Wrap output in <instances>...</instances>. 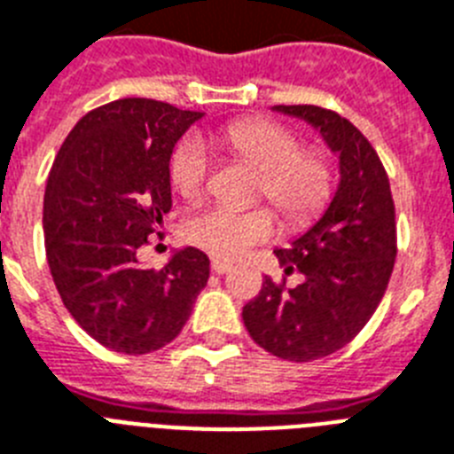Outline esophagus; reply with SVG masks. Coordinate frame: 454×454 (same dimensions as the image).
<instances>
[{"mask_svg":"<svg viewBox=\"0 0 454 454\" xmlns=\"http://www.w3.org/2000/svg\"><path fill=\"white\" fill-rule=\"evenodd\" d=\"M231 268H233V265H231L228 261H219V258H216V261H212V272H216V274H226Z\"/></svg>","mask_w":454,"mask_h":454,"instance_id":"esophagus-1","label":"esophagus"}]
</instances>
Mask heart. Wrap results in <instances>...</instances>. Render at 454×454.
Listing matches in <instances>:
<instances>
[{
	"label": "heart",
	"instance_id": "heart-1",
	"mask_svg": "<svg viewBox=\"0 0 454 454\" xmlns=\"http://www.w3.org/2000/svg\"><path fill=\"white\" fill-rule=\"evenodd\" d=\"M223 147L261 170L258 193L265 196L288 226H304L321 215L334 189V168L323 152L302 150V140L272 120H238L216 133ZM170 175L186 198L203 196L209 159L198 138L182 140L175 150ZM274 221L265 207L233 209L216 205L198 212L186 238L216 258H238L249 247L268 239Z\"/></svg>",
	"mask_w": 454,
	"mask_h": 454
}]
</instances>
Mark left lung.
<instances>
[{
    "label": "left lung",
    "instance_id": "1",
    "mask_svg": "<svg viewBox=\"0 0 454 454\" xmlns=\"http://www.w3.org/2000/svg\"><path fill=\"white\" fill-rule=\"evenodd\" d=\"M272 110L321 133L339 156V184L321 219L274 251L284 272L302 274V281L284 288L265 277L242 321L268 353L311 363L348 344L379 307L397 256L395 203L379 154L346 117L318 106Z\"/></svg>",
    "mask_w": 454,
    "mask_h": 454
}]
</instances>
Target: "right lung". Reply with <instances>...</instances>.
<instances>
[{"label": "right lung", "instance_id": "add662e5", "mask_svg": "<svg viewBox=\"0 0 454 454\" xmlns=\"http://www.w3.org/2000/svg\"><path fill=\"white\" fill-rule=\"evenodd\" d=\"M203 113L120 98L87 113L52 163L43 198L45 256L59 298L106 348L145 356L182 333L209 277L184 247L143 265L147 235L170 212V154Z\"/></svg>", "mask_w": 454, "mask_h": 454}]
</instances>
